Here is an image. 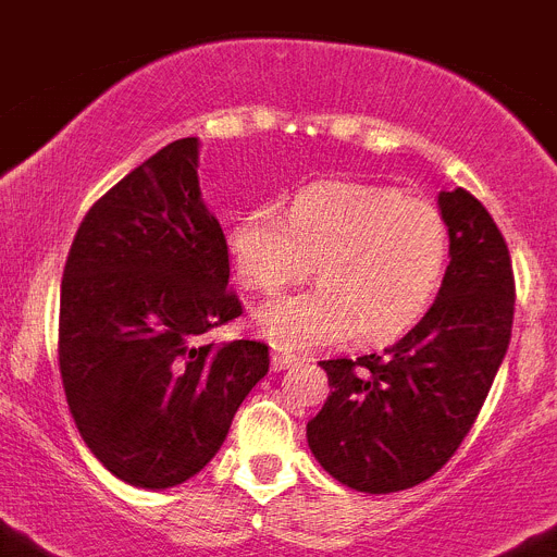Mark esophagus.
Returning a JSON list of instances; mask_svg holds the SVG:
<instances>
[{"instance_id": "obj_1", "label": "esophagus", "mask_w": 557, "mask_h": 557, "mask_svg": "<svg viewBox=\"0 0 557 557\" xmlns=\"http://www.w3.org/2000/svg\"><path fill=\"white\" fill-rule=\"evenodd\" d=\"M299 358L297 355H288L283 349H274L272 352V369L274 372H283V369H290V366H297Z\"/></svg>"}]
</instances>
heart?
I'll list each match as a JSON object with an SVG mask.
<instances>
[{
    "mask_svg": "<svg viewBox=\"0 0 557 557\" xmlns=\"http://www.w3.org/2000/svg\"><path fill=\"white\" fill-rule=\"evenodd\" d=\"M233 269L249 290H277L313 272L319 285L269 299L255 324L274 347L313 349L355 333L366 344L413 327L447 272L449 227L438 208L397 188L313 183L288 216L258 205L227 230Z\"/></svg>",
    "mask_w": 557,
    "mask_h": 557,
    "instance_id": "1",
    "label": "heart"
}]
</instances>
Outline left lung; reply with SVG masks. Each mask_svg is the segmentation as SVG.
Returning <instances> with one entry per match:
<instances>
[{"mask_svg":"<svg viewBox=\"0 0 557 557\" xmlns=\"http://www.w3.org/2000/svg\"><path fill=\"white\" fill-rule=\"evenodd\" d=\"M438 210L449 267L422 322L380 355L322 360L330 397L308 422V447L338 483L366 494L433 478L472 430L508 352V244L466 188L441 191Z\"/></svg>","mask_w":557,"mask_h":557,"instance_id":"8db88e82","label":"left lung"}]
</instances>
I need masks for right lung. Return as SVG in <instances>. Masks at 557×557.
I'll use <instances>...</instances> for the list:
<instances>
[{"instance_id":"right-lung-1","label":"right lung","mask_w":557,"mask_h":557,"mask_svg":"<svg viewBox=\"0 0 557 557\" xmlns=\"http://www.w3.org/2000/svg\"><path fill=\"white\" fill-rule=\"evenodd\" d=\"M197 158V138H180L97 199L60 283L69 410L104 469L138 488L202 472L269 372L267 344L208 341L244 308Z\"/></svg>"}]
</instances>
